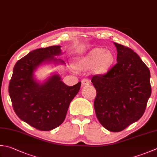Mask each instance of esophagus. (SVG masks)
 Listing matches in <instances>:
<instances>
[{"instance_id": "obj_1", "label": "esophagus", "mask_w": 157, "mask_h": 157, "mask_svg": "<svg viewBox=\"0 0 157 157\" xmlns=\"http://www.w3.org/2000/svg\"><path fill=\"white\" fill-rule=\"evenodd\" d=\"M90 84V81L88 78H84L82 80V86H85Z\"/></svg>"}]
</instances>
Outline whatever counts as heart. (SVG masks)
I'll return each mask as SVG.
<instances>
[{"label":"heart","instance_id":"heart-1","mask_svg":"<svg viewBox=\"0 0 157 157\" xmlns=\"http://www.w3.org/2000/svg\"><path fill=\"white\" fill-rule=\"evenodd\" d=\"M114 56L110 51L97 48L92 50L86 56L79 60V66L89 68L94 66V70L97 73L106 72L112 64Z\"/></svg>","mask_w":157,"mask_h":157}]
</instances>
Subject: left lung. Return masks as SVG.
I'll list each match as a JSON object with an SVG mask.
<instances>
[{
	"mask_svg": "<svg viewBox=\"0 0 157 157\" xmlns=\"http://www.w3.org/2000/svg\"><path fill=\"white\" fill-rule=\"evenodd\" d=\"M117 63L104 74L94 75V107L101 125L120 132L143 116L151 94L148 67L131 48L114 43Z\"/></svg>",
	"mask_w": 157,
	"mask_h": 157,
	"instance_id": "1",
	"label": "left lung"
}]
</instances>
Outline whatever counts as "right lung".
<instances>
[{"instance_id":"right-lung-1","label":"right lung","mask_w":157,"mask_h":157,"mask_svg":"<svg viewBox=\"0 0 157 157\" xmlns=\"http://www.w3.org/2000/svg\"><path fill=\"white\" fill-rule=\"evenodd\" d=\"M60 52L59 45L29 52L15 63L9 82V94L14 112L21 121L40 131H50L63 123L71 101L81 86V82L68 86L58 75L42 84L33 79L34 70L40 64L47 60L56 62L54 56Z\"/></svg>"}]
</instances>
